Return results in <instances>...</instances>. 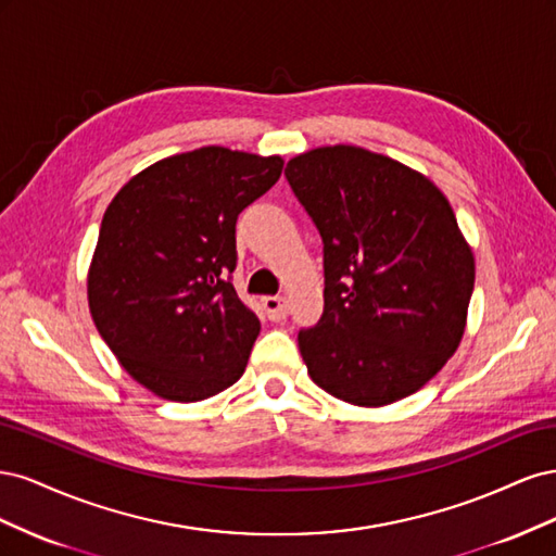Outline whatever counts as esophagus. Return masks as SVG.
Segmentation results:
<instances>
[{
  "mask_svg": "<svg viewBox=\"0 0 556 556\" xmlns=\"http://www.w3.org/2000/svg\"><path fill=\"white\" fill-rule=\"evenodd\" d=\"M262 306L266 311V317L274 319V323H280V319L288 317V299L285 296H264Z\"/></svg>",
  "mask_w": 556,
  "mask_h": 556,
  "instance_id": "1",
  "label": "esophagus"
}]
</instances>
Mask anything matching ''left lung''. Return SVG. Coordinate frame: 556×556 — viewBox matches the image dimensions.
<instances>
[{
    "instance_id": "8db88e82",
    "label": "left lung",
    "mask_w": 556,
    "mask_h": 556,
    "mask_svg": "<svg viewBox=\"0 0 556 556\" xmlns=\"http://www.w3.org/2000/svg\"><path fill=\"white\" fill-rule=\"evenodd\" d=\"M285 178L323 237L325 311L299 331L308 376L352 406L406 399L454 355L473 294V252L447 199L357 146L296 155Z\"/></svg>"
}]
</instances>
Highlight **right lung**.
<instances>
[{"mask_svg": "<svg viewBox=\"0 0 556 556\" xmlns=\"http://www.w3.org/2000/svg\"><path fill=\"white\" fill-rule=\"evenodd\" d=\"M280 172V157L206 146L148 166L109 204L90 313L117 362L157 396L201 401L243 376L260 319L231 285L237 220Z\"/></svg>", "mask_w": 556, "mask_h": 556, "instance_id": "1", "label": "right lung"}]
</instances>
